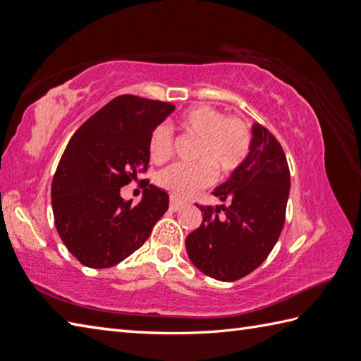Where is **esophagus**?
Returning <instances> with one entry per match:
<instances>
[{"label": "esophagus", "mask_w": 361, "mask_h": 361, "mask_svg": "<svg viewBox=\"0 0 361 361\" xmlns=\"http://www.w3.org/2000/svg\"><path fill=\"white\" fill-rule=\"evenodd\" d=\"M183 207H185V203L183 202H180V200H176V199H170V209H172V212H178V209H181Z\"/></svg>", "instance_id": "1"}]
</instances>
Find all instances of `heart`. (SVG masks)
Returning a JSON list of instances; mask_svg holds the SVG:
<instances>
[{"label": "heart", "mask_w": 361, "mask_h": 361, "mask_svg": "<svg viewBox=\"0 0 361 361\" xmlns=\"http://www.w3.org/2000/svg\"><path fill=\"white\" fill-rule=\"evenodd\" d=\"M180 129L197 137L194 148L195 164H175L162 170L159 185L176 197H188L197 189L212 185L216 170L221 175L233 172L245 161L251 135L237 116H224L209 106L188 109L178 118ZM149 158L164 164L173 153L172 134L166 126L156 128L148 143Z\"/></svg>", "instance_id": "heart-1"}]
</instances>
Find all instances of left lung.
<instances>
[{
  "instance_id": "1",
  "label": "left lung",
  "mask_w": 361,
  "mask_h": 361,
  "mask_svg": "<svg viewBox=\"0 0 361 361\" xmlns=\"http://www.w3.org/2000/svg\"><path fill=\"white\" fill-rule=\"evenodd\" d=\"M289 191L283 148L268 129L254 123L245 161L213 192L227 207H199L202 224L186 237L189 259L207 276L224 283L254 271L283 231Z\"/></svg>"
}]
</instances>
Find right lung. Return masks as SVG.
Returning a JSON list of instances; mask_svg holds the SVG:
<instances>
[{
	"label": "right lung",
	"mask_w": 361,
	"mask_h": 361,
	"mask_svg": "<svg viewBox=\"0 0 361 361\" xmlns=\"http://www.w3.org/2000/svg\"><path fill=\"white\" fill-rule=\"evenodd\" d=\"M175 110L167 102L124 94L88 118L72 135L51 181L55 226L69 252L90 268L129 257L169 208L153 185L133 205L120 189L149 162V137Z\"/></svg>",
	"instance_id": "obj_1"
}]
</instances>
